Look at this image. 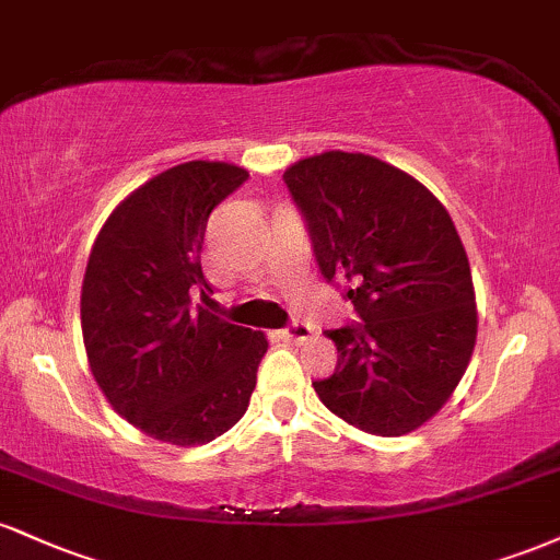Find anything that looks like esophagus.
<instances>
[{
  "label": "esophagus",
  "instance_id": "obj_1",
  "mask_svg": "<svg viewBox=\"0 0 560 560\" xmlns=\"http://www.w3.org/2000/svg\"><path fill=\"white\" fill-rule=\"evenodd\" d=\"M281 334H284V339H289V342H305L307 337H313V326L302 324V320H294V324L287 326Z\"/></svg>",
  "mask_w": 560,
  "mask_h": 560
}]
</instances>
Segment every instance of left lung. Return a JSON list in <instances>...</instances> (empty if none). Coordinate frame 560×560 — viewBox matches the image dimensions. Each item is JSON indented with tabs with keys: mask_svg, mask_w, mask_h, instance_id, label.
<instances>
[{
	"mask_svg": "<svg viewBox=\"0 0 560 560\" xmlns=\"http://www.w3.org/2000/svg\"><path fill=\"white\" fill-rule=\"evenodd\" d=\"M326 281L363 324L326 331L337 369L313 382L334 416L378 436L423 427L450 400L477 345L464 242L421 182L363 152H320L284 171Z\"/></svg>",
	"mask_w": 560,
	"mask_h": 560,
	"instance_id": "obj_1",
	"label": "left lung"
}]
</instances>
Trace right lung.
Wrapping results in <instances>:
<instances>
[{"mask_svg":"<svg viewBox=\"0 0 560 560\" xmlns=\"http://www.w3.org/2000/svg\"><path fill=\"white\" fill-rule=\"evenodd\" d=\"M249 173L191 160L158 173L96 234L81 287V331L102 395L147 436L195 447L247 410L268 350L262 331L191 307L208 218Z\"/></svg>","mask_w":560,"mask_h":560,"instance_id":"obj_1","label":"right lung"}]
</instances>
